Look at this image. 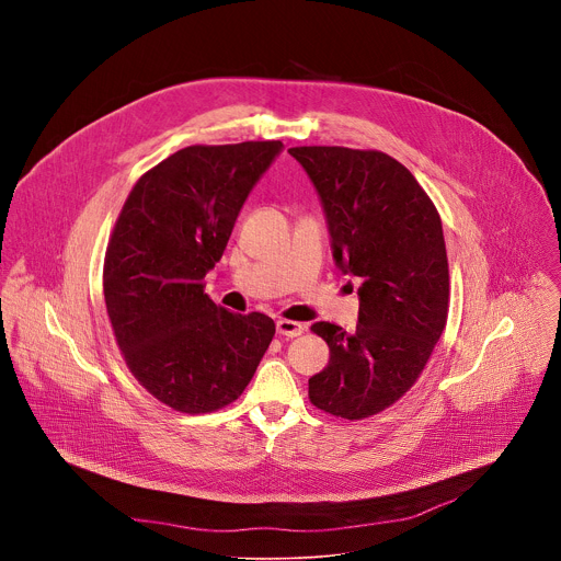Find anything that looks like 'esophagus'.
<instances>
[{
    "label": "esophagus",
    "instance_id": "1",
    "mask_svg": "<svg viewBox=\"0 0 561 561\" xmlns=\"http://www.w3.org/2000/svg\"><path fill=\"white\" fill-rule=\"evenodd\" d=\"M277 333L282 337H299L304 333V324L293 322V319H277Z\"/></svg>",
    "mask_w": 561,
    "mask_h": 561
}]
</instances>
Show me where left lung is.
<instances>
[{
	"label": "left lung",
	"mask_w": 561,
	"mask_h": 561,
	"mask_svg": "<svg viewBox=\"0 0 561 561\" xmlns=\"http://www.w3.org/2000/svg\"><path fill=\"white\" fill-rule=\"evenodd\" d=\"M288 152L312 182L335 266L362 279L353 333L317 322L329 366L308 379L310 402L344 420L394 404L424 370L448 317L442 219L413 173L379 150L299 146Z\"/></svg>",
	"instance_id": "8db88e82"
}]
</instances>
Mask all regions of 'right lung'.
I'll return each mask as SVG.
<instances>
[{"label":"right lung","instance_id":"obj_1","mask_svg":"<svg viewBox=\"0 0 561 561\" xmlns=\"http://www.w3.org/2000/svg\"><path fill=\"white\" fill-rule=\"evenodd\" d=\"M282 141L188 146L130 191L104 262L115 340L135 379L182 413L217 411L244 392L275 322L204 293L234 219Z\"/></svg>","mask_w":561,"mask_h":561}]
</instances>
